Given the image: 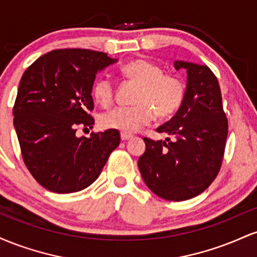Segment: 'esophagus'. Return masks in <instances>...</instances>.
<instances>
[{
  "instance_id": "34e87169",
  "label": "esophagus",
  "mask_w": 257,
  "mask_h": 257,
  "mask_svg": "<svg viewBox=\"0 0 257 257\" xmlns=\"http://www.w3.org/2000/svg\"><path fill=\"white\" fill-rule=\"evenodd\" d=\"M120 139H122V141L131 140V139H133V135L128 134V133H122V134H120Z\"/></svg>"
}]
</instances>
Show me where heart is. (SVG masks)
I'll return each mask as SVG.
<instances>
[{
    "instance_id": "1",
    "label": "heart",
    "mask_w": 257,
    "mask_h": 257,
    "mask_svg": "<svg viewBox=\"0 0 257 257\" xmlns=\"http://www.w3.org/2000/svg\"><path fill=\"white\" fill-rule=\"evenodd\" d=\"M126 82L137 84L134 106L114 107L100 116V124L106 129L135 133L150 124L155 116L168 118L184 104L187 85L181 76L164 72L163 67L146 59H135L120 67ZM94 99L102 106H110L114 100L113 82L106 76H98L91 85Z\"/></svg>"
}]
</instances>
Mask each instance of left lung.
<instances>
[{"instance_id": "obj_1", "label": "left lung", "mask_w": 257, "mask_h": 257, "mask_svg": "<svg viewBox=\"0 0 257 257\" xmlns=\"http://www.w3.org/2000/svg\"><path fill=\"white\" fill-rule=\"evenodd\" d=\"M187 71L184 104L169 122L158 126L172 139L144 138L146 151L138 166L147 187L161 198L181 202L193 198L216 179L225 155L228 120L219 82L204 65L176 61Z\"/></svg>"}]
</instances>
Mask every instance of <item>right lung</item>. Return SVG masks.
<instances>
[{
    "mask_svg": "<svg viewBox=\"0 0 257 257\" xmlns=\"http://www.w3.org/2000/svg\"><path fill=\"white\" fill-rule=\"evenodd\" d=\"M113 63L102 52L55 49L34 61L20 79L14 128L26 168L47 190L72 193L88 187L119 145L116 129L76 137L78 128H93L91 85L96 72Z\"/></svg>",
    "mask_w": 257,
    "mask_h": 257,
    "instance_id": "1",
    "label": "right lung"
}]
</instances>
